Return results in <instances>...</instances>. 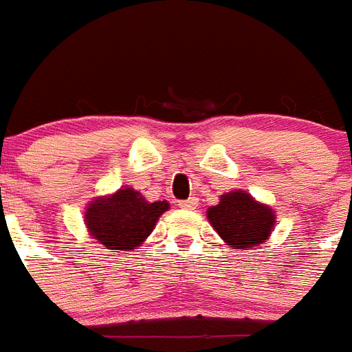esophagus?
Wrapping results in <instances>:
<instances>
[{"instance_id": "obj_1", "label": "esophagus", "mask_w": 352, "mask_h": 352, "mask_svg": "<svg viewBox=\"0 0 352 352\" xmlns=\"http://www.w3.org/2000/svg\"><path fill=\"white\" fill-rule=\"evenodd\" d=\"M179 206L184 210H195L199 206V199L190 197V199H184V201H179Z\"/></svg>"}]
</instances>
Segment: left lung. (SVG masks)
<instances>
[{
	"label": "left lung",
	"instance_id": "left-lung-1",
	"mask_svg": "<svg viewBox=\"0 0 352 352\" xmlns=\"http://www.w3.org/2000/svg\"><path fill=\"white\" fill-rule=\"evenodd\" d=\"M208 221L217 234L235 250H248L268 239L274 226V212L245 192H232L208 210Z\"/></svg>",
	"mask_w": 352,
	"mask_h": 352
}]
</instances>
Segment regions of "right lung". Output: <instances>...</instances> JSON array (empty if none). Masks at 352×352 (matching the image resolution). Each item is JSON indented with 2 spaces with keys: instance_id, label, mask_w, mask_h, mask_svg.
Here are the masks:
<instances>
[{
  "instance_id": "1",
  "label": "right lung",
  "mask_w": 352,
  "mask_h": 352,
  "mask_svg": "<svg viewBox=\"0 0 352 352\" xmlns=\"http://www.w3.org/2000/svg\"><path fill=\"white\" fill-rule=\"evenodd\" d=\"M168 210L166 201L148 203L131 188L118 190L111 197L96 199L85 212L91 235L111 250H135Z\"/></svg>"
}]
</instances>
